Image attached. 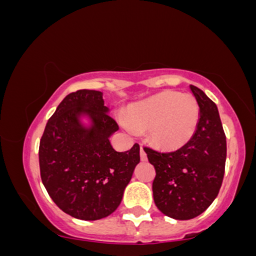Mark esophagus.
Here are the masks:
<instances>
[{
    "label": "esophagus",
    "instance_id": "obj_1",
    "mask_svg": "<svg viewBox=\"0 0 256 256\" xmlns=\"http://www.w3.org/2000/svg\"><path fill=\"white\" fill-rule=\"evenodd\" d=\"M140 160H142V161H146V152L143 150V148H140Z\"/></svg>",
    "mask_w": 256,
    "mask_h": 256
}]
</instances>
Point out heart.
<instances>
[{
	"mask_svg": "<svg viewBox=\"0 0 256 256\" xmlns=\"http://www.w3.org/2000/svg\"><path fill=\"white\" fill-rule=\"evenodd\" d=\"M120 124L134 134L148 130L149 140L164 149H177L192 140L200 122L198 102L190 94L162 91L131 106Z\"/></svg>",
	"mask_w": 256,
	"mask_h": 256,
	"instance_id": "obj_1",
	"label": "heart"
}]
</instances>
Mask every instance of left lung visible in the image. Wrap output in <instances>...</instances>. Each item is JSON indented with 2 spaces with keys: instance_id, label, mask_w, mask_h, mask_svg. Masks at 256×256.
<instances>
[{
  "instance_id": "1",
  "label": "left lung",
  "mask_w": 256,
  "mask_h": 256,
  "mask_svg": "<svg viewBox=\"0 0 256 256\" xmlns=\"http://www.w3.org/2000/svg\"><path fill=\"white\" fill-rule=\"evenodd\" d=\"M190 90L200 107L198 126L192 140L174 152L144 148L156 171L155 204L176 220L204 213L218 196L225 171L226 137L218 107L201 89L190 85Z\"/></svg>"
}]
</instances>
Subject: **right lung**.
Instances as JSON below:
<instances>
[{
	"label": "right lung",
	"mask_w": 256,
	"mask_h": 256,
	"mask_svg": "<svg viewBox=\"0 0 256 256\" xmlns=\"http://www.w3.org/2000/svg\"><path fill=\"white\" fill-rule=\"evenodd\" d=\"M118 130L104 94L95 90L67 95L46 122L40 178L55 204L73 218L98 220L119 207L140 164V146L114 150L110 138Z\"/></svg>",
	"instance_id": "add662e5"
}]
</instances>
